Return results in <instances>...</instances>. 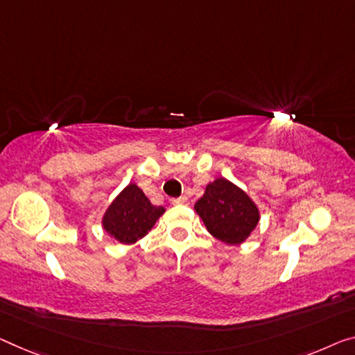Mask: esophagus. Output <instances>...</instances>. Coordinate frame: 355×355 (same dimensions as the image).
<instances>
[{
	"instance_id": "1",
	"label": "esophagus",
	"mask_w": 355,
	"mask_h": 355,
	"mask_svg": "<svg viewBox=\"0 0 355 355\" xmlns=\"http://www.w3.org/2000/svg\"><path fill=\"white\" fill-rule=\"evenodd\" d=\"M171 203L173 205H187L189 198H187V196H179V198H173Z\"/></svg>"
}]
</instances>
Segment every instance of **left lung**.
Segmentation results:
<instances>
[{
  "label": "left lung",
  "mask_w": 355,
  "mask_h": 355,
  "mask_svg": "<svg viewBox=\"0 0 355 355\" xmlns=\"http://www.w3.org/2000/svg\"><path fill=\"white\" fill-rule=\"evenodd\" d=\"M195 211L212 236L230 246L246 241L260 220L259 208L250 196L225 178L206 185Z\"/></svg>",
  "instance_id": "8db88e82"
}]
</instances>
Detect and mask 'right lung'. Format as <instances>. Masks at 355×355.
Instances as JSON below:
<instances>
[{
	"label": "right lung",
	"mask_w": 355,
	"mask_h": 355,
	"mask_svg": "<svg viewBox=\"0 0 355 355\" xmlns=\"http://www.w3.org/2000/svg\"><path fill=\"white\" fill-rule=\"evenodd\" d=\"M163 206H154L136 184H128L103 216V228L122 244H133L146 236L159 217Z\"/></svg>",
	"instance_id": "right-lung-1"
}]
</instances>
